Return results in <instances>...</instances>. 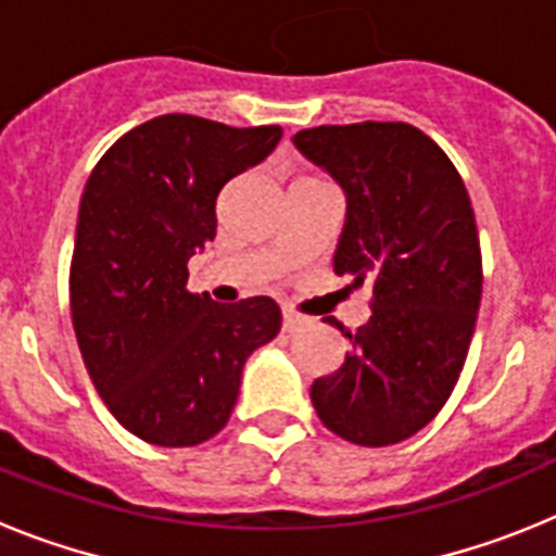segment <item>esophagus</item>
<instances>
[{
    "mask_svg": "<svg viewBox=\"0 0 556 556\" xmlns=\"http://www.w3.org/2000/svg\"><path fill=\"white\" fill-rule=\"evenodd\" d=\"M306 326L301 314H294L292 308H283V331H301Z\"/></svg>",
    "mask_w": 556,
    "mask_h": 556,
    "instance_id": "1",
    "label": "esophagus"
}]
</instances>
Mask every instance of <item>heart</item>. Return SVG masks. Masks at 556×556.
I'll return each mask as SVG.
<instances>
[{"mask_svg": "<svg viewBox=\"0 0 556 556\" xmlns=\"http://www.w3.org/2000/svg\"><path fill=\"white\" fill-rule=\"evenodd\" d=\"M301 180H308V178H301Z\"/></svg>", "mask_w": 556, "mask_h": 556, "instance_id": "1", "label": "heart"}]
</instances>
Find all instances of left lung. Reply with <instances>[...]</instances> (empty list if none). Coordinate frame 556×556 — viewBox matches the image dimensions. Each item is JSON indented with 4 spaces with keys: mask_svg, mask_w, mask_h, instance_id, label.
Listing matches in <instances>:
<instances>
[{
    "mask_svg": "<svg viewBox=\"0 0 556 556\" xmlns=\"http://www.w3.org/2000/svg\"><path fill=\"white\" fill-rule=\"evenodd\" d=\"M294 147L345 191L333 273L370 283L372 314L312 404L333 434L381 448L431 424L454 392L481 301V250L459 172L406 122L323 125Z\"/></svg>",
    "mask_w": 556,
    "mask_h": 556,
    "instance_id": "8db88e82",
    "label": "left lung"
}]
</instances>
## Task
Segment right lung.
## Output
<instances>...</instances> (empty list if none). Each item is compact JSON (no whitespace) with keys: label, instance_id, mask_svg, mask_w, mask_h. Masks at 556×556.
Returning a JSON list of instances; mask_svg holds the SVG:
<instances>
[{"label":"right lung","instance_id":"add662e5","mask_svg":"<svg viewBox=\"0 0 556 556\" xmlns=\"http://www.w3.org/2000/svg\"><path fill=\"white\" fill-rule=\"evenodd\" d=\"M278 125L228 127L166 113L94 166L72 255V323L88 376L130 434L189 448L219 434L255 348L281 331L273 298L191 294L189 258L217 236L230 178L278 147Z\"/></svg>","mask_w":556,"mask_h":556}]
</instances>
